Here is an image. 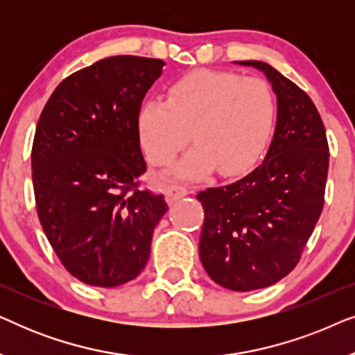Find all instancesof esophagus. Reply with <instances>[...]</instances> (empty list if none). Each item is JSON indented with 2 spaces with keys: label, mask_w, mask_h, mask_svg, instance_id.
I'll return each mask as SVG.
<instances>
[{
  "label": "esophagus",
  "mask_w": 355,
  "mask_h": 355,
  "mask_svg": "<svg viewBox=\"0 0 355 355\" xmlns=\"http://www.w3.org/2000/svg\"><path fill=\"white\" fill-rule=\"evenodd\" d=\"M187 189L184 186H179V184H171V186L166 187V191H164V196H166V202L171 205V203L178 202L179 198L186 197L187 196Z\"/></svg>",
  "instance_id": "1"
}]
</instances>
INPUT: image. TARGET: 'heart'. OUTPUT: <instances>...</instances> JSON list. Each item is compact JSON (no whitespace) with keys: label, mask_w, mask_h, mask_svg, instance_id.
Listing matches in <instances>:
<instances>
[{"label":"heart","mask_w":355,"mask_h":355,"mask_svg":"<svg viewBox=\"0 0 355 355\" xmlns=\"http://www.w3.org/2000/svg\"><path fill=\"white\" fill-rule=\"evenodd\" d=\"M276 103L265 80L232 72L196 71L169 87L168 100H147L139 111L140 142L153 164H168L192 140L169 174L202 179L254 164L273 132Z\"/></svg>","instance_id":"heart-1"}]
</instances>
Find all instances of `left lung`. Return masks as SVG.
<instances>
[{"label": "left lung", "mask_w": 355, "mask_h": 355, "mask_svg": "<svg viewBox=\"0 0 355 355\" xmlns=\"http://www.w3.org/2000/svg\"><path fill=\"white\" fill-rule=\"evenodd\" d=\"M276 95V125L265 159L239 181L198 193L205 211L198 254L208 276L231 291L283 279L299 263L324 202L328 140L313 101L261 61Z\"/></svg>", "instance_id": "8db88e82"}]
</instances>
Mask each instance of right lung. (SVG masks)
I'll return each instance as SVG.
<instances>
[{
  "label": "right lung",
  "mask_w": 355,
  "mask_h": 355,
  "mask_svg": "<svg viewBox=\"0 0 355 355\" xmlns=\"http://www.w3.org/2000/svg\"><path fill=\"white\" fill-rule=\"evenodd\" d=\"M164 61L111 56L66 77L32 147L37 211L53 250L82 283L114 288L142 273L168 205L140 191L139 111Z\"/></svg>",
  "instance_id": "add662e5"
}]
</instances>
